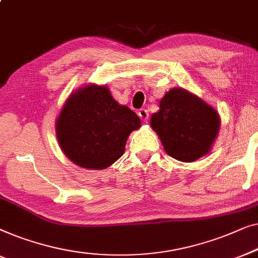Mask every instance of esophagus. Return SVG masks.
<instances>
[{
    "instance_id": "obj_1",
    "label": "esophagus",
    "mask_w": 258,
    "mask_h": 258,
    "mask_svg": "<svg viewBox=\"0 0 258 258\" xmlns=\"http://www.w3.org/2000/svg\"><path fill=\"white\" fill-rule=\"evenodd\" d=\"M138 115H139L140 119L144 122L147 121V119H148V112H147V110H145V108H141V110L138 111Z\"/></svg>"
}]
</instances>
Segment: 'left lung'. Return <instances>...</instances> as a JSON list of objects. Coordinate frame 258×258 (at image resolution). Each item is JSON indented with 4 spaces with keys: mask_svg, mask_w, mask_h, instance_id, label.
<instances>
[{
    "mask_svg": "<svg viewBox=\"0 0 258 258\" xmlns=\"http://www.w3.org/2000/svg\"><path fill=\"white\" fill-rule=\"evenodd\" d=\"M159 107L151 117V127L169 157L193 162L212 151L221 127L220 114L212 105L186 89L173 88Z\"/></svg>",
    "mask_w": 258,
    "mask_h": 258,
    "instance_id": "8db88e82",
    "label": "left lung"
}]
</instances>
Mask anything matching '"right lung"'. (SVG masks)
Masks as SVG:
<instances>
[{
	"instance_id": "obj_1",
	"label": "right lung",
	"mask_w": 258,
	"mask_h": 258,
	"mask_svg": "<svg viewBox=\"0 0 258 258\" xmlns=\"http://www.w3.org/2000/svg\"><path fill=\"white\" fill-rule=\"evenodd\" d=\"M140 118L113 99L105 85L88 84L71 92L56 119L60 150L82 168L105 169L124 154Z\"/></svg>"
}]
</instances>
